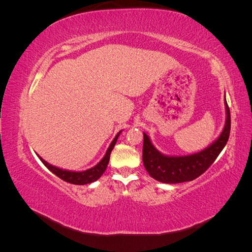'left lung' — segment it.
Returning a JSON list of instances; mask_svg holds the SVG:
<instances>
[{
  "label": "left lung",
  "mask_w": 252,
  "mask_h": 252,
  "mask_svg": "<svg viewBox=\"0 0 252 252\" xmlns=\"http://www.w3.org/2000/svg\"><path fill=\"white\" fill-rule=\"evenodd\" d=\"M227 119L223 132L211 146L192 156L166 157L151 144L148 135L144 133L143 163L151 178L167 184L189 182L199 178L216 161L227 144L230 134V110L225 98Z\"/></svg>",
  "instance_id": "left-lung-1"
}]
</instances>
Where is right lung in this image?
<instances>
[{"label": "right lung", "instance_id": "add662e5", "mask_svg": "<svg viewBox=\"0 0 252 252\" xmlns=\"http://www.w3.org/2000/svg\"><path fill=\"white\" fill-rule=\"evenodd\" d=\"M121 133V131L116 135V138L111 142L109 148L107 149V152H106L105 157L101 159V162L98 163L97 165H95L93 168H90L88 170L85 171H81V172H74V171H67V170H63L57 168V167H53L52 165H49L47 162H45L44 159L40 158V159L42 161V163L47 167V168L53 173L56 174L58 178H60L61 180H63L67 183H70V184H74V185H85V184H89V183H93L96 180H98L101 178V175L105 172L106 168H107V165L109 163V158H110V154L111 150L113 149L114 145L117 143L118 136Z\"/></svg>", "mask_w": 252, "mask_h": 252}]
</instances>
